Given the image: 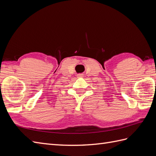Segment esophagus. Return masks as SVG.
<instances>
[{
  "instance_id": "esophagus-1",
  "label": "esophagus",
  "mask_w": 156,
  "mask_h": 156,
  "mask_svg": "<svg viewBox=\"0 0 156 156\" xmlns=\"http://www.w3.org/2000/svg\"><path fill=\"white\" fill-rule=\"evenodd\" d=\"M83 75H84L83 73H79V74L77 75V77H79H79H83Z\"/></svg>"
}]
</instances>
